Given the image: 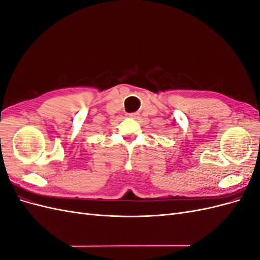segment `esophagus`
<instances>
[{
    "label": "esophagus",
    "instance_id": "34e87169",
    "mask_svg": "<svg viewBox=\"0 0 260 260\" xmlns=\"http://www.w3.org/2000/svg\"><path fill=\"white\" fill-rule=\"evenodd\" d=\"M129 117H131V118H138L139 117V113H130Z\"/></svg>",
    "mask_w": 260,
    "mask_h": 260
}]
</instances>
